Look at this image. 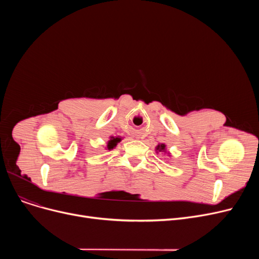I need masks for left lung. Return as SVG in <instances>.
<instances>
[{
    "label": "left lung",
    "instance_id": "obj_1",
    "mask_svg": "<svg viewBox=\"0 0 259 259\" xmlns=\"http://www.w3.org/2000/svg\"><path fill=\"white\" fill-rule=\"evenodd\" d=\"M155 151H156V153H158V152H164L165 154L168 153V155L171 156V155H170V152H168V150H167V146H166L165 144H158V145L155 147Z\"/></svg>",
    "mask_w": 259,
    "mask_h": 259
}]
</instances>
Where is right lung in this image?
Here are the masks:
<instances>
[{
    "mask_svg": "<svg viewBox=\"0 0 259 259\" xmlns=\"http://www.w3.org/2000/svg\"><path fill=\"white\" fill-rule=\"evenodd\" d=\"M122 139L120 138V137H110L109 138V141H108V143H107V147H106V149L107 150H112L113 148H115L116 147V145L121 141Z\"/></svg>",
    "mask_w": 259,
    "mask_h": 259,
    "instance_id": "right-lung-1",
    "label": "right lung"
}]
</instances>
